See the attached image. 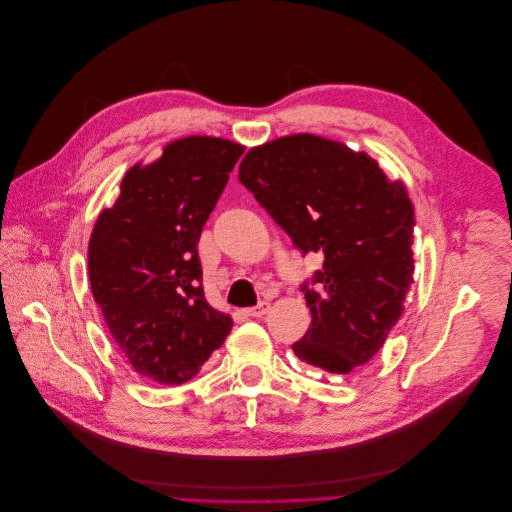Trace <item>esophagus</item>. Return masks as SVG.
Wrapping results in <instances>:
<instances>
[{
  "label": "esophagus",
  "instance_id": "obj_1",
  "mask_svg": "<svg viewBox=\"0 0 512 512\" xmlns=\"http://www.w3.org/2000/svg\"><path fill=\"white\" fill-rule=\"evenodd\" d=\"M268 313H270V302H266V300H262L256 306H252V309H248V315L256 317V319H262Z\"/></svg>",
  "mask_w": 512,
  "mask_h": 512
}]
</instances>
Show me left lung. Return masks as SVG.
Wrapping results in <instances>:
<instances>
[{
  "instance_id": "left-lung-1",
  "label": "left lung",
  "mask_w": 512,
  "mask_h": 512,
  "mask_svg": "<svg viewBox=\"0 0 512 512\" xmlns=\"http://www.w3.org/2000/svg\"><path fill=\"white\" fill-rule=\"evenodd\" d=\"M240 181L302 254L325 258L302 286L313 321L292 345L313 367L347 375L385 343L414 286V206L367 153L296 133L252 147Z\"/></svg>"
}]
</instances>
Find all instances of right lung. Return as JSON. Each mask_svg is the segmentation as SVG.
<instances>
[{"label":"right lung","instance_id":"add662e5","mask_svg":"<svg viewBox=\"0 0 512 512\" xmlns=\"http://www.w3.org/2000/svg\"><path fill=\"white\" fill-rule=\"evenodd\" d=\"M244 145L183 137L133 165L88 242V276L115 343L145 379L179 385L232 331L203 296L197 242Z\"/></svg>","mask_w":512,"mask_h":512}]
</instances>
